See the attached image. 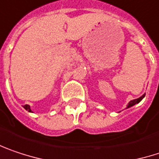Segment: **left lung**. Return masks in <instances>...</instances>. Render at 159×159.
<instances>
[{"label": "left lung", "instance_id": "obj_1", "mask_svg": "<svg viewBox=\"0 0 159 159\" xmlns=\"http://www.w3.org/2000/svg\"><path fill=\"white\" fill-rule=\"evenodd\" d=\"M145 95L146 94H144L142 96H140L139 98H137V99H134V100H131L129 103H128V105H127V107H126V108H129V107H133V106H135L136 104H138L144 97H145Z\"/></svg>", "mask_w": 159, "mask_h": 159}]
</instances>
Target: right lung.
Masks as SVG:
<instances>
[{"label": "right lung", "instance_id": "right-lung-1", "mask_svg": "<svg viewBox=\"0 0 159 159\" xmlns=\"http://www.w3.org/2000/svg\"><path fill=\"white\" fill-rule=\"evenodd\" d=\"M23 107H24L25 110H27L28 112H32V110L30 108V106L29 105H25V106H23Z\"/></svg>", "mask_w": 159, "mask_h": 159}]
</instances>
